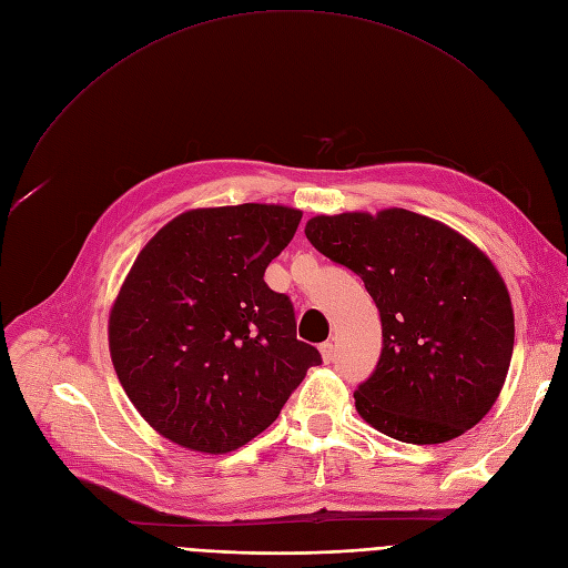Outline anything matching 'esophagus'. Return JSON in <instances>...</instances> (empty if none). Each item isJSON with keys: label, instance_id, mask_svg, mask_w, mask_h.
<instances>
[{"label": "esophagus", "instance_id": "esophagus-1", "mask_svg": "<svg viewBox=\"0 0 568 568\" xmlns=\"http://www.w3.org/2000/svg\"><path fill=\"white\" fill-rule=\"evenodd\" d=\"M320 354H322V362H324V364H332L334 356H336L334 343H329V341L322 343V345H320Z\"/></svg>", "mask_w": 568, "mask_h": 568}]
</instances>
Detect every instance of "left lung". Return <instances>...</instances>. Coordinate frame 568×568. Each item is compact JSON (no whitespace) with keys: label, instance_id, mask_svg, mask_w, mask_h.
Segmentation results:
<instances>
[{"label":"left lung","instance_id":"8db88e82","mask_svg":"<svg viewBox=\"0 0 568 568\" xmlns=\"http://www.w3.org/2000/svg\"><path fill=\"white\" fill-rule=\"evenodd\" d=\"M308 242L359 276L382 320V354L354 392L375 430L442 444L495 405L514 354V308L469 239L407 209L315 216Z\"/></svg>","mask_w":568,"mask_h":568}]
</instances>
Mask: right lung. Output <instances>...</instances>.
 I'll return each instance as SVG.
<instances>
[{"mask_svg": "<svg viewBox=\"0 0 568 568\" xmlns=\"http://www.w3.org/2000/svg\"><path fill=\"white\" fill-rule=\"evenodd\" d=\"M300 209H191L135 257L110 311L112 366L142 419L200 454H227L276 422L320 352L296 341L290 296L264 272Z\"/></svg>", "mask_w": 568, "mask_h": 568, "instance_id": "add662e5", "label": "right lung"}]
</instances>
